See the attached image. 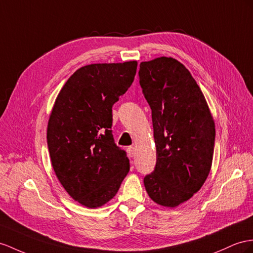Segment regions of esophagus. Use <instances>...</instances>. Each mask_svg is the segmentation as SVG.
<instances>
[{
    "label": "esophagus",
    "instance_id": "obj_1",
    "mask_svg": "<svg viewBox=\"0 0 253 253\" xmlns=\"http://www.w3.org/2000/svg\"><path fill=\"white\" fill-rule=\"evenodd\" d=\"M127 153H128V156H129V157H133V156H134V153H135L134 147H133V146H129V147L127 148Z\"/></svg>",
    "mask_w": 253,
    "mask_h": 253
}]
</instances>
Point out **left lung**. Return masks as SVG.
Wrapping results in <instances>:
<instances>
[{
	"label": "left lung",
	"mask_w": 253,
	"mask_h": 253,
	"mask_svg": "<svg viewBox=\"0 0 253 253\" xmlns=\"http://www.w3.org/2000/svg\"><path fill=\"white\" fill-rule=\"evenodd\" d=\"M140 85L152 109L157 161L144 177L148 196L175 207L198 192L209 176L215 123L189 70L173 57L142 62Z\"/></svg>",
	"instance_id": "1"
}]
</instances>
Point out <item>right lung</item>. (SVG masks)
I'll return each instance as SVG.
<instances>
[{"label": "right lung", "mask_w": 253, "mask_h": 253, "mask_svg": "<svg viewBox=\"0 0 253 253\" xmlns=\"http://www.w3.org/2000/svg\"><path fill=\"white\" fill-rule=\"evenodd\" d=\"M137 61L90 64L71 75L51 112L47 143L62 186L80 204L96 209L111 200L129 172L115 144L112 107L130 87Z\"/></svg>", "instance_id": "1"}]
</instances>
